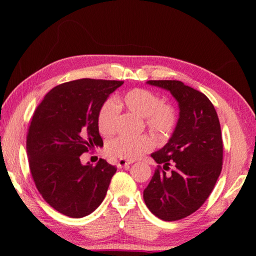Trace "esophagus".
<instances>
[{"label":"esophagus","instance_id":"esophagus-1","mask_svg":"<svg viewBox=\"0 0 256 256\" xmlns=\"http://www.w3.org/2000/svg\"><path fill=\"white\" fill-rule=\"evenodd\" d=\"M133 164L132 160H126V159H120L118 162V168H122V167H126L128 164Z\"/></svg>","mask_w":256,"mask_h":256}]
</instances>
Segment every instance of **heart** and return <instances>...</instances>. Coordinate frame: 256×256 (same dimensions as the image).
I'll use <instances>...</instances> for the list:
<instances>
[{
    "mask_svg": "<svg viewBox=\"0 0 256 256\" xmlns=\"http://www.w3.org/2000/svg\"><path fill=\"white\" fill-rule=\"evenodd\" d=\"M122 104L128 110L141 118H146V124L151 132L160 138H166L174 132L177 125L175 108L164 104L162 98L154 92L136 88L130 90L122 98ZM120 106L114 98H108L98 112V128L102 134L114 132ZM154 148V141L149 136H120L107 144V152L112 157L133 160Z\"/></svg>",
    "mask_w": 256,
    "mask_h": 256,
    "instance_id": "heart-1",
    "label": "heart"
}]
</instances>
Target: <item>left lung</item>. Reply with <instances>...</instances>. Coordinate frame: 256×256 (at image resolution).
I'll return each mask as SVG.
<instances>
[{"mask_svg":"<svg viewBox=\"0 0 256 256\" xmlns=\"http://www.w3.org/2000/svg\"><path fill=\"white\" fill-rule=\"evenodd\" d=\"M146 84L170 92L180 118L166 144L151 154L158 166L144 190L146 206L164 222L192 214L214 190L222 168V138L218 115L204 94L177 80ZM174 170L166 174L170 164Z\"/></svg>","mask_w":256,"mask_h":256,"instance_id":"8db88e82","label":"left lung"}]
</instances>
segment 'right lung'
<instances>
[{
  "label": "right lung",
  "mask_w": 256,
  "mask_h": 256,
  "mask_svg": "<svg viewBox=\"0 0 256 256\" xmlns=\"http://www.w3.org/2000/svg\"><path fill=\"white\" fill-rule=\"evenodd\" d=\"M124 84L80 79L56 86L34 110L27 136L32 176L42 196L71 218L94 212L106 196L116 167L99 159L82 164L80 156L102 146L98 112L112 92Z\"/></svg>",
  "instance_id": "add662e5"
}]
</instances>
